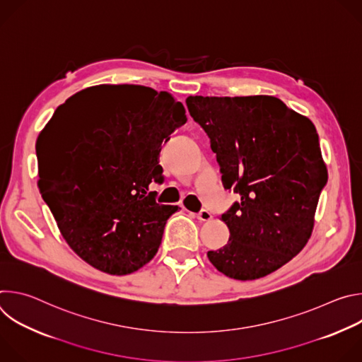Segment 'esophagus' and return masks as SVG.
Masks as SVG:
<instances>
[{
    "instance_id": "1",
    "label": "esophagus",
    "mask_w": 362,
    "mask_h": 362,
    "mask_svg": "<svg viewBox=\"0 0 362 362\" xmlns=\"http://www.w3.org/2000/svg\"><path fill=\"white\" fill-rule=\"evenodd\" d=\"M196 218H197L200 222H209V221H212L214 216H212V214H211L209 211H204V209H203V211H200V212L197 214Z\"/></svg>"
}]
</instances>
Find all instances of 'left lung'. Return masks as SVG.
<instances>
[{
    "label": "left lung",
    "mask_w": 362,
    "mask_h": 362,
    "mask_svg": "<svg viewBox=\"0 0 362 362\" xmlns=\"http://www.w3.org/2000/svg\"><path fill=\"white\" fill-rule=\"evenodd\" d=\"M190 116L211 139L226 189L240 202L222 215L228 243L212 265L238 281L259 279L311 238L328 172L315 126L274 95H189Z\"/></svg>",
    "instance_id": "left-lung-1"
}]
</instances>
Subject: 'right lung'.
Masks as SVG:
<instances>
[{
    "instance_id": "add662e5",
    "label": "right lung",
    "mask_w": 362,
    "mask_h": 362,
    "mask_svg": "<svg viewBox=\"0 0 362 362\" xmlns=\"http://www.w3.org/2000/svg\"><path fill=\"white\" fill-rule=\"evenodd\" d=\"M185 113L168 91L100 84L71 95L40 133V190L66 242L93 268L127 275L156 255L179 208L159 204L148 185L163 180L160 147Z\"/></svg>"
}]
</instances>
